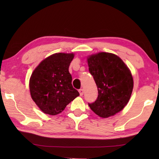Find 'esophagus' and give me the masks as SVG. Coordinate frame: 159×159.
<instances>
[{"mask_svg": "<svg viewBox=\"0 0 159 159\" xmlns=\"http://www.w3.org/2000/svg\"><path fill=\"white\" fill-rule=\"evenodd\" d=\"M79 93H80V96H82L83 95V93H84V90H83V89H79Z\"/></svg>", "mask_w": 159, "mask_h": 159, "instance_id": "1", "label": "esophagus"}]
</instances>
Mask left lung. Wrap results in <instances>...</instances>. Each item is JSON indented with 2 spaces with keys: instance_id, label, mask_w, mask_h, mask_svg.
<instances>
[{
  "instance_id": "obj_1",
  "label": "left lung",
  "mask_w": 159,
  "mask_h": 159,
  "mask_svg": "<svg viewBox=\"0 0 159 159\" xmlns=\"http://www.w3.org/2000/svg\"><path fill=\"white\" fill-rule=\"evenodd\" d=\"M87 62L98 92L95 102L88 103L90 109L101 117L113 116L130 100L133 89L130 71L119 57L112 53L92 55Z\"/></svg>"
}]
</instances>
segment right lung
Returning <instances> with one entry per match:
<instances>
[{
    "label": "right lung",
    "instance_id": "obj_1",
    "mask_svg": "<svg viewBox=\"0 0 159 159\" xmlns=\"http://www.w3.org/2000/svg\"><path fill=\"white\" fill-rule=\"evenodd\" d=\"M74 57L73 53H55L43 60L32 73L29 80L31 98L44 113H61L79 96L68 70Z\"/></svg>",
    "mask_w": 159,
    "mask_h": 159
}]
</instances>
